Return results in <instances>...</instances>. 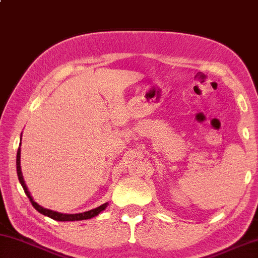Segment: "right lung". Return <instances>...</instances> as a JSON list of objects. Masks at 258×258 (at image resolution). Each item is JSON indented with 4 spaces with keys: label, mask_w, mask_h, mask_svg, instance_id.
I'll return each mask as SVG.
<instances>
[{
    "label": "right lung",
    "mask_w": 258,
    "mask_h": 258,
    "mask_svg": "<svg viewBox=\"0 0 258 258\" xmlns=\"http://www.w3.org/2000/svg\"><path fill=\"white\" fill-rule=\"evenodd\" d=\"M17 173H18V179H19V181L21 183L22 188H24V190L26 192V195L28 196L29 201L31 203V205H33L36 210H37L39 213H42L43 215H46L48 218H51L53 220H56V221H80V220H88V219H92L94 216L98 215L101 213L102 211H104L106 209V206L108 205L107 203L105 204H103L101 206L96 207V209L94 210H90L88 212H84V213H79V214H62V213H58V212H54L51 210H47V209H44L40 205H38L37 203H36L33 198H31L30 194L28 191V189H27L25 181H24V178H22V173H21V169H20V147L18 148V152H17Z\"/></svg>",
    "instance_id": "obj_1"
}]
</instances>
